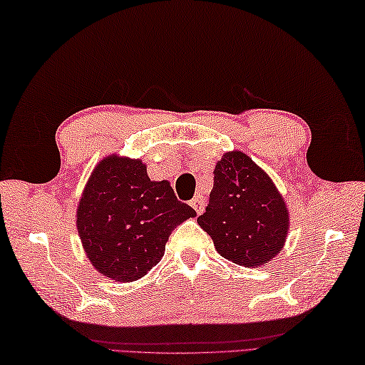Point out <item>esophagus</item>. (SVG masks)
I'll use <instances>...</instances> for the list:
<instances>
[{"instance_id": "obj_1", "label": "esophagus", "mask_w": 365, "mask_h": 365, "mask_svg": "<svg viewBox=\"0 0 365 365\" xmlns=\"http://www.w3.org/2000/svg\"><path fill=\"white\" fill-rule=\"evenodd\" d=\"M190 206L197 211V214H202L205 211V200H203V197L200 195V193H198V195L193 197L190 200Z\"/></svg>"}]
</instances>
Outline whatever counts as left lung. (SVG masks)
I'll list each match as a JSON object with an SVG mask.
<instances>
[{
    "mask_svg": "<svg viewBox=\"0 0 365 365\" xmlns=\"http://www.w3.org/2000/svg\"><path fill=\"white\" fill-rule=\"evenodd\" d=\"M197 222L222 257L255 267L269 263L284 249L289 212L271 176L235 150L215 163L210 205Z\"/></svg>",
    "mask_w": 365,
    "mask_h": 365,
    "instance_id": "obj_1",
    "label": "left lung"
}]
</instances>
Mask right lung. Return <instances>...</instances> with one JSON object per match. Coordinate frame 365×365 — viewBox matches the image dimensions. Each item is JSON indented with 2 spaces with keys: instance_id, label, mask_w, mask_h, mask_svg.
<instances>
[{
  "instance_id": "1",
  "label": "right lung",
  "mask_w": 365,
  "mask_h": 365,
  "mask_svg": "<svg viewBox=\"0 0 365 365\" xmlns=\"http://www.w3.org/2000/svg\"><path fill=\"white\" fill-rule=\"evenodd\" d=\"M168 181H151L140 159L110 154L94 167L77 206V230L94 269L138 280L158 264L168 236L195 217Z\"/></svg>"
}]
</instances>
